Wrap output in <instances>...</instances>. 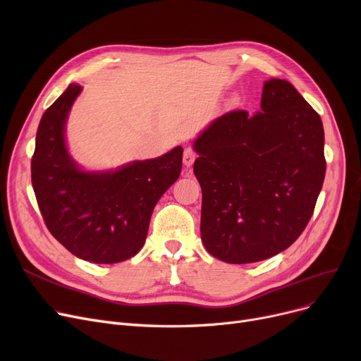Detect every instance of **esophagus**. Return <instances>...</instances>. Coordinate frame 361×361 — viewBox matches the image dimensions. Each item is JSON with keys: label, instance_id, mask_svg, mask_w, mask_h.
Here are the masks:
<instances>
[{"label": "esophagus", "instance_id": "obj_1", "mask_svg": "<svg viewBox=\"0 0 361 361\" xmlns=\"http://www.w3.org/2000/svg\"><path fill=\"white\" fill-rule=\"evenodd\" d=\"M195 159H196V152L192 147H185L184 153H183V164H184V166H187V168L192 166Z\"/></svg>", "mask_w": 361, "mask_h": 361}]
</instances>
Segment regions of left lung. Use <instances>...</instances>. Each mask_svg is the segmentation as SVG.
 Returning <instances> with one entry per match:
<instances>
[{"label": "left lung", "instance_id": "8db88e82", "mask_svg": "<svg viewBox=\"0 0 361 361\" xmlns=\"http://www.w3.org/2000/svg\"><path fill=\"white\" fill-rule=\"evenodd\" d=\"M193 149L200 236L212 257L257 262L300 238L324 180V131L319 114L290 82L265 81L259 112L219 116Z\"/></svg>", "mask_w": 361, "mask_h": 361}]
</instances>
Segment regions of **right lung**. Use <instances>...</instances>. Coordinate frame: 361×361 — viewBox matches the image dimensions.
I'll return each instance as SVG.
<instances>
[{"label":"right lung","mask_w":361,"mask_h":361,"mask_svg":"<svg viewBox=\"0 0 361 361\" xmlns=\"http://www.w3.org/2000/svg\"><path fill=\"white\" fill-rule=\"evenodd\" d=\"M81 91L71 84L44 112L30 162L32 187L47 228L69 252L116 264L143 247L154 205L180 177L183 147L115 171L81 169L65 140L66 119Z\"/></svg>","instance_id":"1"}]
</instances>
